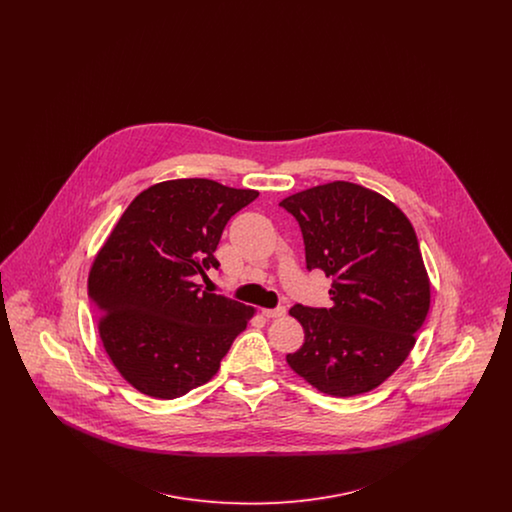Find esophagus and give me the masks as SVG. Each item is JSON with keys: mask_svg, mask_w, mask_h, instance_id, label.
Returning a JSON list of instances; mask_svg holds the SVG:
<instances>
[{"mask_svg": "<svg viewBox=\"0 0 512 512\" xmlns=\"http://www.w3.org/2000/svg\"><path fill=\"white\" fill-rule=\"evenodd\" d=\"M263 315L267 318H280L286 315V307H276V309H263Z\"/></svg>", "mask_w": 512, "mask_h": 512, "instance_id": "34e87169", "label": "esophagus"}]
</instances>
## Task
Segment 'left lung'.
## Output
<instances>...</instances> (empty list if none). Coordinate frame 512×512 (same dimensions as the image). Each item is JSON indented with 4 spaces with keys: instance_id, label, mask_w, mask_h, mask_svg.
<instances>
[{
    "instance_id": "1",
    "label": "left lung",
    "mask_w": 512,
    "mask_h": 512,
    "mask_svg": "<svg viewBox=\"0 0 512 512\" xmlns=\"http://www.w3.org/2000/svg\"><path fill=\"white\" fill-rule=\"evenodd\" d=\"M299 222L307 268L332 278V307L293 305L305 343L288 365L318 391L353 397L403 365L430 309L413 224L384 195L330 182L280 201Z\"/></svg>"
}]
</instances>
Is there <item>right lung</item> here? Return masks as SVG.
Instances as JSON below:
<instances>
[{
    "label": "right lung",
    "mask_w": 512,
    "mask_h": 512,
    "mask_svg": "<svg viewBox=\"0 0 512 512\" xmlns=\"http://www.w3.org/2000/svg\"><path fill=\"white\" fill-rule=\"evenodd\" d=\"M207 178L155 184L126 207L90 270L99 338L134 388L174 399L209 382L253 317V307L201 292L219 268L226 222L257 199Z\"/></svg>",
    "instance_id": "1"
}]
</instances>
